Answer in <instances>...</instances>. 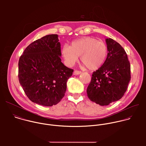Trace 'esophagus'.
I'll return each mask as SVG.
<instances>
[{
  "mask_svg": "<svg viewBox=\"0 0 146 146\" xmlns=\"http://www.w3.org/2000/svg\"><path fill=\"white\" fill-rule=\"evenodd\" d=\"M80 73H81V72L79 71V70H75L74 72V75H78V74H80Z\"/></svg>",
  "mask_w": 146,
  "mask_h": 146,
  "instance_id": "obj_1",
  "label": "esophagus"
}]
</instances>
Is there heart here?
Masks as SVG:
<instances>
[{
  "label": "heart",
  "instance_id": "b5f03b06",
  "mask_svg": "<svg viewBox=\"0 0 146 146\" xmlns=\"http://www.w3.org/2000/svg\"><path fill=\"white\" fill-rule=\"evenodd\" d=\"M108 53L106 44L92 37H84L74 40L70 46L65 45L62 50L66 63L73 65L81 56V60L90 70H96L105 63Z\"/></svg>",
  "mask_w": 146,
  "mask_h": 146
}]
</instances>
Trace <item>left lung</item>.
Returning a JSON list of instances; mask_svg holds the SVG:
<instances>
[{
  "mask_svg": "<svg viewBox=\"0 0 146 146\" xmlns=\"http://www.w3.org/2000/svg\"><path fill=\"white\" fill-rule=\"evenodd\" d=\"M107 58L103 65L93 72L87 87L88 98L100 106H108L120 99L131 80V66L127 54L117 41L106 39Z\"/></svg>",
  "mask_w": 146,
  "mask_h": 146,
  "instance_id": "8db88e82",
  "label": "left lung"
}]
</instances>
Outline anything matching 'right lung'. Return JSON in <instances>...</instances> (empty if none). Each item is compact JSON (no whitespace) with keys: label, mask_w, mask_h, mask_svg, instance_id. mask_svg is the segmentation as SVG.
Returning <instances> with one entry per match:
<instances>
[{"label":"right lung","mask_w":146,"mask_h":146,"mask_svg":"<svg viewBox=\"0 0 146 146\" xmlns=\"http://www.w3.org/2000/svg\"><path fill=\"white\" fill-rule=\"evenodd\" d=\"M58 35H46L30 44L20 56L18 79L28 98L44 106L56 105L65 96L73 70L61 62Z\"/></svg>","instance_id":"right-lung-1"}]
</instances>
